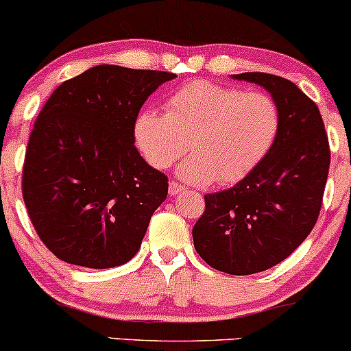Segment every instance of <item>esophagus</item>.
<instances>
[{
  "label": "esophagus",
  "instance_id": "1",
  "mask_svg": "<svg viewBox=\"0 0 351 351\" xmlns=\"http://www.w3.org/2000/svg\"><path fill=\"white\" fill-rule=\"evenodd\" d=\"M183 186H181L180 183H176V181H170V189H168V191H170V195L171 196H176V195H180L181 191H183Z\"/></svg>",
  "mask_w": 351,
  "mask_h": 351
}]
</instances>
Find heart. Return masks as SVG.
<instances>
[{"mask_svg":"<svg viewBox=\"0 0 351 351\" xmlns=\"http://www.w3.org/2000/svg\"><path fill=\"white\" fill-rule=\"evenodd\" d=\"M280 125V108L269 94L195 80L167 100V114L138 115L135 142L158 170L170 168L191 148L195 153L178 168L181 180L198 186L216 180L232 184L264 162Z\"/></svg>","mask_w":351,"mask_h":351,"instance_id":"obj_1","label":"heart"}]
</instances>
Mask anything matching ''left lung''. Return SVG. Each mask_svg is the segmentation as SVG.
Masks as SVG:
<instances>
[{"label":"left lung","instance_id":"left-lung-1","mask_svg":"<svg viewBox=\"0 0 351 351\" xmlns=\"http://www.w3.org/2000/svg\"><path fill=\"white\" fill-rule=\"evenodd\" d=\"M264 87L282 125L264 162L224 191L204 196L193 228L201 259L232 276L263 272L287 259L315 226L330 167L320 110L291 80L265 72L232 75Z\"/></svg>","mask_w":351,"mask_h":351}]
</instances>
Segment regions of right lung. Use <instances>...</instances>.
<instances>
[{"label": "right lung", "instance_id": "right-lung-1", "mask_svg": "<svg viewBox=\"0 0 351 351\" xmlns=\"http://www.w3.org/2000/svg\"><path fill=\"white\" fill-rule=\"evenodd\" d=\"M176 74L95 66L62 82L39 112L23 165V199L46 247L90 269L125 264L140 249L168 178L140 156L142 106Z\"/></svg>", "mask_w": 351, "mask_h": 351}]
</instances>
